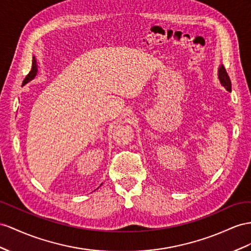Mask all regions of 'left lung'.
<instances>
[{"label": "left lung", "mask_w": 251, "mask_h": 251, "mask_svg": "<svg viewBox=\"0 0 251 251\" xmlns=\"http://www.w3.org/2000/svg\"><path fill=\"white\" fill-rule=\"evenodd\" d=\"M218 79H220L221 85L226 89L228 92H231V80L223 64H221L220 68H218Z\"/></svg>", "instance_id": "obj_1"}]
</instances>
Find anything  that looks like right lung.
<instances>
[{
  "label": "right lung",
  "instance_id": "add662e5",
  "mask_svg": "<svg viewBox=\"0 0 251 251\" xmlns=\"http://www.w3.org/2000/svg\"><path fill=\"white\" fill-rule=\"evenodd\" d=\"M37 73H38V66H37V60H36L35 56H34V57H33V66H31V70H30V72L26 75V77H25V78H24L22 86L26 85L27 82L33 80V79L35 78V77H36Z\"/></svg>",
  "mask_w": 251,
  "mask_h": 251
}]
</instances>
